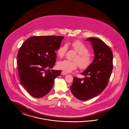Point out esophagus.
<instances>
[{
  "instance_id": "1",
  "label": "esophagus",
  "mask_w": 129,
  "mask_h": 129,
  "mask_svg": "<svg viewBox=\"0 0 129 129\" xmlns=\"http://www.w3.org/2000/svg\"><path fill=\"white\" fill-rule=\"evenodd\" d=\"M61 74L63 75H66L67 74V73L66 72H64V71H62L61 72Z\"/></svg>"
}]
</instances>
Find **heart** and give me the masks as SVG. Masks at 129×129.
<instances>
[{"mask_svg":"<svg viewBox=\"0 0 129 129\" xmlns=\"http://www.w3.org/2000/svg\"><path fill=\"white\" fill-rule=\"evenodd\" d=\"M71 46L78 55L75 57V61L64 59L59 61L57 67L59 69L69 72L77 69L78 66L80 69H85L89 66L92 62V58L88 54L89 51L86 45L79 41H75L71 43ZM68 49V44L65 43L59 47L57 51V54L59 57H63Z\"/></svg>","mask_w":129,"mask_h":129,"instance_id":"1","label":"heart"}]
</instances>
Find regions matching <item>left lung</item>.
Masks as SVG:
<instances>
[{"label":"left lung","mask_w":129,"mask_h":129,"mask_svg":"<svg viewBox=\"0 0 129 129\" xmlns=\"http://www.w3.org/2000/svg\"><path fill=\"white\" fill-rule=\"evenodd\" d=\"M94 50L93 62L81 74L85 77H74L70 86L71 93L75 97L86 101L101 93L107 86L112 73L113 55L111 48L100 39L88 38Z\"/></svg>","instance_id":"1"}]
</instances>
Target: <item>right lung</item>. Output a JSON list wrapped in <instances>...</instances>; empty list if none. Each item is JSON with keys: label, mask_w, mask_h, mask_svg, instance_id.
<instances>
[{"label": "right lung", "mask_w": 129, "mask_h": 129, "mask_svg": "<svg viewBox=\"0 0 129 129\" xmlns=\"http://www.w3.org/2000/svg\"><path fill=\"white\" fill-rule=\"evenodd\" d=\"M63 38L62 36H34L20 47L17 56L20 83L32 96L41 98L48 94L55 79L61 74V70L50 69L54 66L55 51Z\"/></svg>", "instance_id": "1"}]
</instances>
